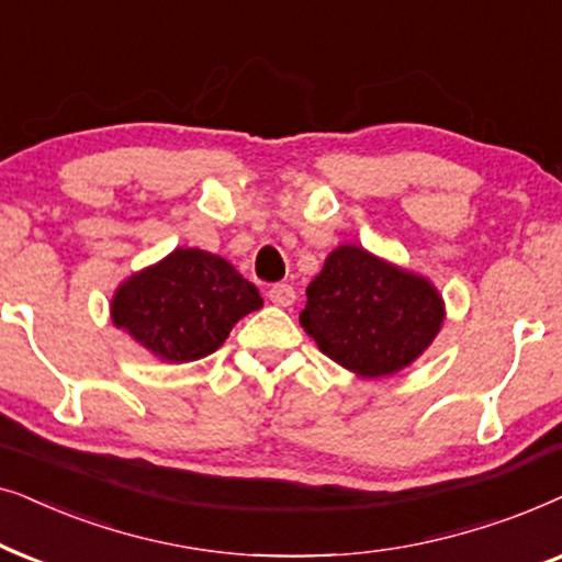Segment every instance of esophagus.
<instances>
[{"mask_svg": "<svg viewBox=\"0 0 562 562\" xmlns=\"http://www.w3.org/2000/svg\"><path fill=\"white\" fill-rule=\"evenodd\" d=\"M267 297L274 305H280V308H290V305L295 303V290H293V285H285V282H280V285L269 288Z\"/></svg>", "mask_w": 562, "mask_h": 562, "instance_id": "34e87169", "label": "esophagus"}]
</instances>
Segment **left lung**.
<instances>
[{"instance_id":"left-lung-1","label":"left lung","mask_w":562,"mask_h":562,"mask_svg":"<svg viewBox=\"0 0 562 562\" xmlns=\"http://www.w3.org/2000/svg\"><path fill=\"white\" fill-rule=\"evenodd\" d=\"M301 326L328 359L378 380L414 364L445 324V301L429 277L357 244L328 254L305 288Z\"/></svg>"}]
</instances>
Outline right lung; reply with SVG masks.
Here are the masks:
<instances>
[{
    "mask_svg": "<svg viewBox=\"0 0 562 562\" xmlns=\"http://www.w3.org/2000/svg\"><path fill=\"white\" fill-rule=\"evenodd\" d=\"M261 305L259 290L231 261L179 246L120 282L110 318L151 357L184 364L213 355L231 328Z\"/></svg>",
    "mask_w": 562,
    "mask_h": 562,
    "instance_id": "obj_1",
    "label": "right lung"
}]
</instances>
